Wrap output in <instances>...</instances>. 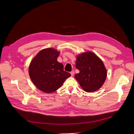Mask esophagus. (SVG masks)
I'll use <instances>...</instances> for the list:
<instances>
[{
    "mask_svg": "<svg viewBox=\"0 0 134 134\" xmlns=\"http://www.w3.org/2000/svg\"><path fill=\"white\" fill-rule=\"evenodd\" d=\"M70 74H71V76H73V75H74V74H75V72H74V71H72L70 72Z\"/></svg>",
    "mask_w": 134,
    "mask_h": 134,
    "instance_id": "obj_1",
    "label": "esophagus"
}]
</instances>
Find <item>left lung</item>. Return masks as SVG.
<instances>
[{
  "label": "left lung",
  "mask_w": 134,
  "mask_h": 134,
  "mask_svg": "<svg viewBox=\"0 0 134 134\" xmlns=\"http://www.w3.org/2000/svg\"><path fill=\"white\" fill-rule=\"evenodd\" d=\"M76 68L80 72L75 74V78L86 92L98 90L106 80L107 70L103 62L91 51H86L77 56Z\"/></svg>",
  "instance_id": "1"
}]
</instances>
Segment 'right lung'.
Returning a JSON list of instances; mask_svg holds the SVG:
<instances>
[{"instance_id":"add662e5","label":"right lung","mask_w":134,"mask_h":134,"mask_svg":"<svg viewBox=\"0 0 134 134\" xmlns=\"http://www.w3.org/2000/svg\"><path fill=\"white\" fill-rule=\"evenodd\" d=\"M60 52L53 48L41 50L32 60L29 67L30 79L40 91L51 93L59 89L71 76L64 70V66L57 61Z\"/></svg>"}]
</instances>
